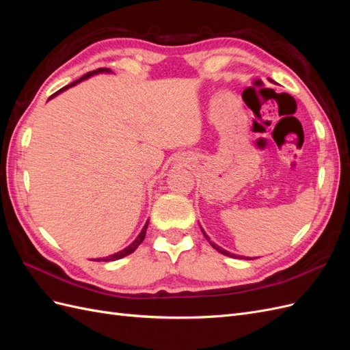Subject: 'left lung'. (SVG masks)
I'll return each mask as SVG.
<instances>
[{"label":"left lung","instance_id":"obj_1","mask_svg":"<svg viewBox=\"0 0 350 350\" xmlns=\"http://www.w3.org/2000/svg\"><path fill=\"white\" fill-rule=\"evenodd\" d=\"M201 230H203V229H201ZM203 234H204V237H206V239L210 242V245L211 247H213L215 250H217L220 254H224V256H228V257H232V258H239V256H237V254H230L229 251H226V250H224V248H221V247H219V245H216V243L215 242H211L210 241V238L206 235V232L203 230ZM241 258H243V260H252V258H250V257H241Z\"/></svg>","mask_w":350,"mask_h":350}]
</instances>
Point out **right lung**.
<instances>
[{"mask_svg":"<svg viewBox=\"0 0 350 350\" xmlns=\"http://www.w3.org/2000/svg\"><path fill=\"white\" fill-rule=\"evenodd\" d=\"M99 72H111V70L109 68H98V70H94V71H90V72H88V74H84V76L81 77V79H79V80H76V81H72L71 84H68V86H66V88H62L61 90H58L57 93H54L52 94L51 98H54V96H57L58 93H61V92H64V90H67L68 88H71V86H76L77 83H80V81H83V80H86V79H89V77H92V76H94V74H99ZM147 226H149V220L146 221V225L143 226V229H142V232L139 234V237H137L129 247L126 248H124L122 251H120V252H115V254H112V256H109V257H107V258H94V261H115V260H120V258H122V257H126V256H130L131 252H134L135 250H137V247L140 245V243L143 242V239H144V237H146V230H147Z\"/></svg>","mask_w":350,"mask_h":350,"instance_id":"1","label":"right lung"}]
</instances>
